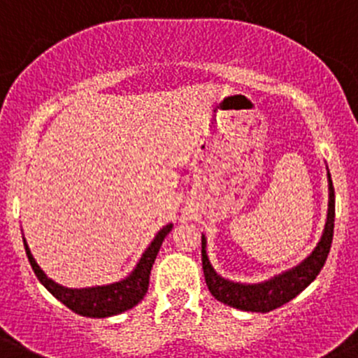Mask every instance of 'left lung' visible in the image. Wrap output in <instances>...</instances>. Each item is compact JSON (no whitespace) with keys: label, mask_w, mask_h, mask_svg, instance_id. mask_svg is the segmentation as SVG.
I'll use <instances>...</instances> for the list:
<instances>
[{"label":"left lung","mask_w":358,"mask_h":358,"mask_svg":"<svg viewBox=\"0 0 358 358\" xmlns=\"http://www.w3.org/2000/svg\"><path fill=\"white\" fill-rule=\"evenodd\" d=\"M327 178H329V209H327L326 229H324L319 244L313 249L312 255L303 259L299 265L265 280V282L241 284L220 277L209 263L208 255H206V237L202 236V270H204L209 292L218 301L234 306V308L246 310V312L266 313L270 310L286 305L315 280L326 263L327 255H329L334 234V187L329 171H327Z\"/></svg>","instance_id":"8db88e82"}]
</instances>
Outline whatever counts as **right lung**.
Wrapping results in <instances>:
<instances>
[{
    "mask_svg": "<svg viewBox=\"0 0 358 358\" xmlns=\"http://www.w3.org/2000/svg\"><path fill=\"white\" fill-rule=\"evenodd\" d=\"M173 225L162 227L150 243V246L145 249L140 262L136 263L135 270L129 273L126 279L119 280V282L109 284V286H96V287H83V289H71V287H64L57 284L55 280L48 279L46 273L39 268L36 259L32 258L31 249L24 239L25 252H27L29 263H31L32 270H34L36 277L39 282L46 287L59 301H62L67 308L72 312L79 313L83 317H95V319H103V317L117 315V313L126 312V310L133 308L138 305L149 289V277L150 270H152L156 256L161 249L164 237L171 232Z\"/></svg>",
    "mask_w": 358,
    "mask_h": 358,
    "instance_id": "obj_1",
    "label": "right lung"
}]
</instances>
